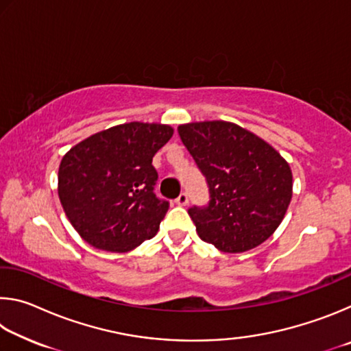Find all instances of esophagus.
<instances>
[{
	"label": "esophagus",
	"instance_id": "1",
	"mask_svg": "<svg viewBox=\"0 0 351 351\" xmlns=\"http://www.w3.org/2000/svg\"><path fill=\"white\" fill-rule=\"evenodd\" d=\"M175 203H176L178 206H187V204H189V197H187V193H181L180 197H178V198L175 199Z\"/></svg>",
	"mask_w": 351,
	"mask_h": 351
}]
</instances>
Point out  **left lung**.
Returning a JSON list of instances; mask_svg holds the SVG:
<instances>
[{
  "label": "left lung",
  "instance_id": "8db88e82",
  "mask_svg": "<svg viewBox=\"0 0 351 351\" xmlns=\"http://www.w3.org/2000/svg\"><path fill=\"white\" fill-rule=\"evenodd\" d=\"M178 133L209 184V206L189 209L199 239L229 254L268 240L293 198L287 159L234 122L182 123Z\"/></svg>",
  "mask_w": 351,
  "mask_h": 351
}]
</instances>
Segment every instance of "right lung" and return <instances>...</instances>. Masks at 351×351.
<instances>
[{
	"label": "right lung",
	"instance_id": "add662e5",
	"mask_svg": "<svg viewBox=\"0 0 351 351\" xmlns=\"http://www.w3.org/2000/svg\"><path fill=\"white\" fill-rule=\"evenodd\" d=\"M173 136L164 123L130 122L83 139L58 167V198L83 240L128 252L156 235L169 203L153 189V156Z\"/></svg>",
	"mask_w": 351,
	"mask_h": 351
}]
</instances>
